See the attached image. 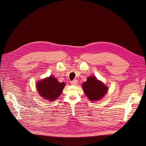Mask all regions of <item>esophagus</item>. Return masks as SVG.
Listing matches in <instances>:
<instances>
[{
	"instance_id": "esophagus-1",
	"label": "esophagus",
	"mask_w": 146,
	"mask_h": 146,
	"mask_svg": "<svg viewBox=\"0 0 146 146\" xmlns=\"http://www.w3.org/2000/svg\"><path fill=\"white\" fill-rule=\"evenodd\" d=\"M70 84L72 85H76L78 84V81L77 80H74L72 81H71Z\"/></svg>"
}]
</instances>
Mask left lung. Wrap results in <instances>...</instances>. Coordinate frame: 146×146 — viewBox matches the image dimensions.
<instances>
[{"label": "left lung", "instance_id": "1", "mask_svg": "<svg viewBox=\"0 0 146 146\" xmlns=\"http://www.w3.org/2000/svg\"><path fill=\"white\" fill-rule=\"evenodd\" d=\"M82 86L85 94L91 101L101 100L108 91V88L94 76L88 77Z\"/></svg>", "mask_w": 146, "mask_h": 146}]
</instances>
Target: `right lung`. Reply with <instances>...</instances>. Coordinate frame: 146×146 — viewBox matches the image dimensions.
Instances as JSON below:
<instances>
[{"mask_svg": "<svg viewBox=\"0 0 146 146\" xmlns=\"http://www.w3.org/2000/svg\"><path fill=\"white\" fill-rule=\"evenodd\" d=\"M65 85L60 83L54 77L50 76L37 84V89L40 95L46 100L53 101L62 93Z\"/></svg>", "mask_w": 146, "mask_h": 146, "instance_id": "right-lung-1", "label": "right lung"}]
</instances>
